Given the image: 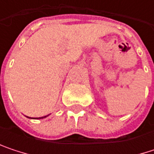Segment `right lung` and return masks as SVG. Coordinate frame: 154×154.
<instances>
[{
	"instance_id": "add662e5",
	"label": "right lung",
	"mask_w": 154,
	"mask_h": 154,
	"mask_svg": "<svg viewBox=\"0 0 154 154\" xmlns=\"http://www.w3.org/2000/svg\"><path fill=\"white\" fill-rule=\"evenodd\" d=\"M47 116H45V117H41V118H38V119H44V118H46Z\"/></svg>"
}]
</instances>
